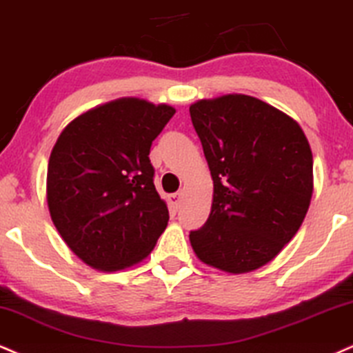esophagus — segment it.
Segmentation results:
<instances>
[{"mask_svg": "<svg viewBox=\"0 0 353 353\" xmlns=\"http://www.w3.org/2000/svg\"><path fill=\"white\" fill-rule=\"evenodd\" d=\"M181 199H183V193H173L168 196V201H170V206L173 208V210H178L181 204Z\"/></svg>", "mask_w": 353, "mask_h": 353, "instance_id": "esophagus-1", "label": "esophagus"}]
</instances>
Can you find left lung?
I'll use <instances>...</instances> for the list:
<instances>
[{
	"instance_id": "1",
	"label": "left lung",
	"mask_w": 353,
	"mask_h": 353,
	"mask_svg": "<svg viewBox=\"0 0 353 353\" xmlns=\"http://www.w3.org/2000/svg\"><path fill=\"white\" fill-rule=\"evenodd\" d=\"M190 114L214 186L191 247L212 268L254 272L280 254L310 210V142L293 117L249 94L198 99Z\"/></svg>"
}]
</instances>
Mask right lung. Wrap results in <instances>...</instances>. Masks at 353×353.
<instances>
[{
    "label": "right lung",
    "instance_id": "obj_1",
    "mask_svg": "<svg viewBox=\"0 0 353 353\" xmlns=\"http://www.w3.org/2000/svg\"><path fill=\"white\" fill-rule=\"evenodd\" d=\"M173 114L170 104L119 98L81 112L60 132L47 167V206L68 249L88 267H132L167 228L149 154Z\"/></svg>",
    "mask_w": 353,
    "mask_h": 353
}]
</instances>
